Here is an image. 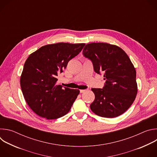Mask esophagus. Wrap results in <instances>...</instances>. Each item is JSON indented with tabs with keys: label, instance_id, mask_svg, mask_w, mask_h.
<instances>
[{
	"label": "esophagus",
	"instance_id": "34e87169",
	"mask_svg": "<svg viewBox=\"0 0 157 157\" xmlns=\"http://www.w3.org/2000/svg\"><path fill=\"white\" fill-rule=\"evenodd\" d=\"M85 91H86V89H81V90H80V93H84Z\"/></svg>",
	"mask_w": 157,
	"mask_h": 157
}]
</instances>
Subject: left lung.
Returning <instances> with one entry per match:
<instances>
[{
  "label": "left lung",
  "instance_id": "left-lung-1",
  "mask_svg": "<svg viewBox=\"0 0 157 157\" xmlns=\"http://www.w3.org/2000/svg\"><path fill=\"white\" fill-rule=\"evenodd\" d=\"M82 54L92 61L96 73H104L105 79L102 89H91L95 94V99L90 105L91 110L107 118L124 113L138 91L136 71L128 55L118 46L107 43H88Z\"/></svg>",
  "mask_w": 157,
  "mask_h": 157
}]
</instances>
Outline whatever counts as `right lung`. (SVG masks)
I'll list each match as a JSON object with an SVG mask.
<instances>
[{
  "instance_id": "1",
  "label": "right lung",
  "mask_w": 157,
  "mask_h": 157,
  "mask_svg": "<svg viewBox=\"0 0 157 157\" xmlns=\"http://www.w3.org/2000/svg\"><path fill=\"white\" fill-rule=\"evenodd\" d=\"M84 45L63 42L49 44L29 55L20 76V86L27 104L36 114L52 120L70 111L80 91L63 89L57 84V76Z\"/></svg>"
}]
</instances>
